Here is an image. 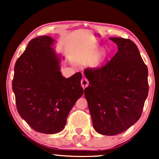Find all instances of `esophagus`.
Returning <instances> with one entry per match:
<instances>
[{
    "label": "esophagus",
    "instance_id": "obj_1",
    "mask_svg": "<svg viewBox=\"0 0 159 159\" xmlns=\"http://www.w3.org/2000/svg\"><path fill=\"white\" fill-rule=\"evenodd\" d=\"M88 84H89V82H88V80L85 79V78H84V79L82 80V81H81V85H82V88H83L84 89L85 88H87V87L88 86Z\"/></svg>",
    "mask_w": 159,
    "mask_h": 159
}]
</instances>
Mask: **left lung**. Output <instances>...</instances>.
<instances>
[{
	"label": "left lung",
	"instance_id": "1",
	"mask_svg": "<svg viewBox=\"0 0 159 159\" xmlns=\"http://www.w3.org/2000/svg\"><path fill=\"white\" fill-rule=\"evenodd\" d=\"M118 51L102 66L86 69L84 89L93 125L104 135L125 132L138 121L148 94L147 66L129 39L110 38Z\"/></svg>",
	"mask_w": 159,
	"mask_h": 159
}]
</instances>
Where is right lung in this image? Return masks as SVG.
<instances>
[{
	"label": "right lung",
	"instance_id": "1",
	"mask_svg": "<svg viewBox=\"0 0 159 159\" xmlns=\"http://www.w3.org/2000/svg\"><path fill=\"white\" fill-rule=\"evenodd\" d=\"M49 36L31 40L16 60L12 89L19 115L34 130L55 134L65 127L66 118L83 94L82 74L65 78Z\"/></svg>",
	"mask_w": 159,
	"mask_h": 159
}]
</instances>
